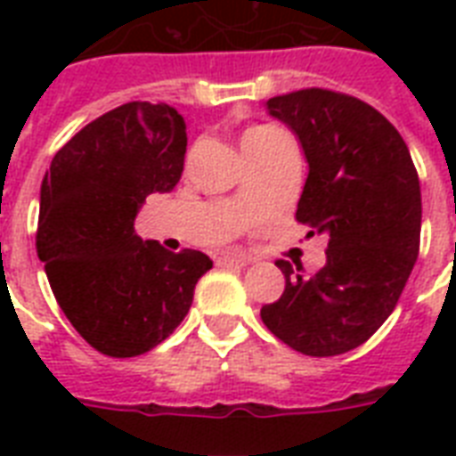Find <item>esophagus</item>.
<instances>
[{"instance_id": "34e87169", "label": "esophagus", "mask_w": 456, "mask_h": 456, "mask_svg": "<svg viewBox=\"0 0 456 456\" xmlns=\"http://www.w3.org/2000/svg\"><path fill=\"white\" fill-rule=\"evenodd\" d=\"M250 263V256H246V253H239V250H232V253H222L220 257H217V265H239V267H243V265Z\"/></svg>"}]
</instances>
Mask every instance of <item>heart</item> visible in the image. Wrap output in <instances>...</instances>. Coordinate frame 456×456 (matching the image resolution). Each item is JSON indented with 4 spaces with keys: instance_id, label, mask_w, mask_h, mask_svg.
Segmentation results:
<instances>
[{
    "instance_id": "b5f03b06",
    "label": "heart",
    "mask_w": 456,
    "mask_h": 456,
    "mask_svg": "<svg viewBox=\"0 0 456 456\" xmlns=\"http://www.w3.org/2000/svg\"><path fill=\"white\" fill-rule=\"evenodd\" d=\"M277 134H281V130L272 127V125H256V127H250V130L243 134V149H250V146L265 144L267 139L277 137Z\"/></svg>"
}]
</instances>
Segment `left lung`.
<instances>
[{"mask_svg":"<svg viewBox=\"0 0 456 456\" xmlns=\"http://www.w3.org/2000/svg\"><path fill=\"white\" fill-rule=\"evenodd\" d=\"M303 144L310 165L296 220L329 236L326 265L277 260L286 289L260 310L265 326L310 357L362 346L395 310L417 263L421 189L400 132L369 103L307 87L267 102Z\"/></svg>","mask_w":456,"mask_h":456,"instance_id":"8db88e82","label":"left lung"}]
</instances>
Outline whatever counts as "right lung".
I'll list each match as a JSON object with an SVG mask.
<instances>
[{
	"label": "right lung",
	"instance_id": "add662e5",
	"mask_svg": "<svg viewBox=\"0 0 456 456\" xmlns=\"http://www.w3.org/2000/svg\"><path fill=\"white\" fill-rule=\"evenodd\" d=\"M186 123L167 103L130 102L85 125L46 170L37 256L75 331L109 357H137L170 336L213 267L134 232L139 206L184 170Z\"/></svg>",
	"mask_w": 456,
	"mask_h": 456
}]
</instances>
